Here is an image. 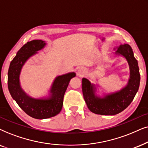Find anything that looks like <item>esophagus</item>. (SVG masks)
<instances>
[{
  "mask_svg": "<svg viewBox=\"0 0 148 148\" xmlns=\"http://www.w3.org/2000/svg\"><path fill=\"white\" fill-rule=\"evenodd\" d=\"M86 73V69L81 67V68H78V70L77 71V75L78 76H80V77H82V76H84V75H85Z\"/></svg>",
  "mask_w": 148,
  "mask_h": 148,
  "instance_id": "obj_1",
  "label": "esophagus"
}]
</instances>
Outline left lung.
I'll return each mask as SVG.
<instances>
[{
    "instance_id": "obj_1",
    "label": "left lung",
    "mask_w": 148,
    "mask_h": 148,
    "mask_svg": "<svg viewBox=\"0 0 148 148\" xmlns=\"http://www.w3.org/2000/svg\"><path fill=\"white\" fill-rule=\"evenodd\" d=\"M123 56L127 60L130 68V78L127 85L121 90L101 98L95 95V88L86 78L82 80L83 97L90 112L100 115H115L123 112L133 101L138 91L140 74L138 62L134 57L131 46L127 44L118 47L115 53Z\"/></svg>"
}]
</instances>
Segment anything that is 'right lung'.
Segmentation results:
<instances>
[{
    "label": "right lung",
    "mask_w": 148,
    "mask_h": 148,
    "mask_svg": "<svg viewBox=\"0 0 148 148\" xmlns=\"http://www.w3.org/2000/svg\"><path fill=\"white\" fill-rule=\"evenodd\" d=\"M45 45L42 40L27 42L17 53L8 71V88L11 97L27 115L36 119H49L60 113L69 82L76 76L75 73L72 72L57 77L51 86V96L47 99H34L25 94L19 84L21 68L31 56L42 49Z\"/></svg>",
    "instance_id": "1"
}]
</instances>
